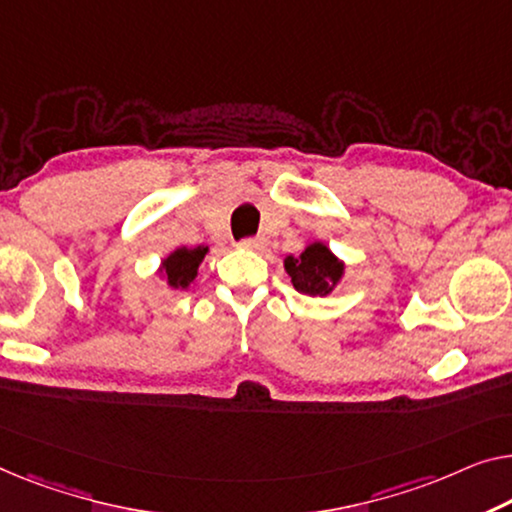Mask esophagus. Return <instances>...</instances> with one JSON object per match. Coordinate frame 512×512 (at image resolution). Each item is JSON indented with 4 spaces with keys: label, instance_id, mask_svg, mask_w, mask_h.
Masks as SVG:
<instances>
[{
    "label": "esophagus",
    "instance_id": "1",
    "mask_svg": "<svg viewBox=\"0 0 512 512\" xmlns=\"http://www.w3.org/2000/svg\"><path fill=\"white\" fill-rule=\"evenodd\" d=\"M266 246L264 236H248V239L241 241V248L246 250H262Z\"/></svg>",
    "mask_w": 512,
    "mask_h": 512
}]
</instances>
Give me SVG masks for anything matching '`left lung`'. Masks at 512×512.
I'll use <instances>...</instances> for the list:
<instances>
[{
	"mask_svg": "<svg viewBox=\"0 0 512 512\" xmlns=\"http://www.w3.org/2000/svg\"><path fill=\"white\" fill-rule=\"evenodd\" d=\"M285 269L296 292L308 296H326L338 285L345 266L324 243H312L301 257H287Z\"/></svg>",
	"mask_w": 512,
	"mask_h": 512,
	"instance_id": "left-lung-1",
	"label": "left lung"
}]
</instances>
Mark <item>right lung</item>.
<instances>
[{
    "mask_svg": "<svg viewBox=\"0 0 512 512\" xmlns=\"http://www.w3.org/2000/svg\"><path fill=\"white\" fill-rule=\"evenodd\" d=\"M209 248L197 246V248H179L163 262V273L170 287H188L195 280L200 262L207 255Z\"/></svg>",
    "mask_w": 512,
    "mask_h": 512,
    "instance_id": "add662e5",
    "label": "right lung"
}]
</instances>
